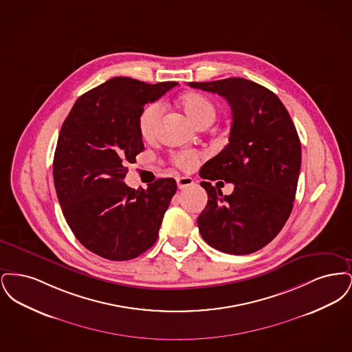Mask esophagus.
<instances>
[{
	"label": "esophagus",
	"mask_w": 352,
	"mask_h": 352,
	"mask_svg": "<svg viewBox=\"0 0 352 352\" xmlns=\"http://www.w3.org/2000/svg\"><path fill=\"white\" fill-rule=\"evenodd\" d=\"M194 184L192 178L191 177H178L177 178V184H178V188H186L188 186Z\"/></svg>",
	"instance_id": "1"
}]
</instances>
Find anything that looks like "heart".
Wrapping results in <instances>:
<instances>
[{"instance_id": "1", "label": "heart", "mask_w": 352, "mask_h": 352, "mask_svg": "<svg viewBox=\"0 0 352 352\" xmlns=\"http://www.w3.org/2000/svg\"><path fill=\"white\" fill-rule=\"evenodd\" d=\"M184 113L198 125L211 124L218 113L215 102L203 94L188 92L181 98ZM164 107L161 102L146 105L138 116V131L144 140H154L160 131ZM173 161L178 168L191 170L199 162V154L195 151H178L173 155Z\"/></svg>"}]
</instances>
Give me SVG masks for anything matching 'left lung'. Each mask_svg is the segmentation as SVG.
<instances>
[{
  "label": "left lung",
  "instance_id": "1",
  "mask_svg": "<svg viewBox=\"0 0 352 352\" xmlns=\"http://www.w3.org/2000/svg\"><path fill=\"white\" fill-rule=\"evenodd\" d=\"M192 88L218 94L230 102V144L203 165L201 186L208 201L198 218L203 240L230 254L261 250L283 230L296 198L301 142L284 104L268 88L243 78ZM235 184L222 197L211 180Z\"/></svg>",
  "mask_w": 352,
  "mask_h": 352
}]
</instances>
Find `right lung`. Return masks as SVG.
<instances>
[{
	"instance_id": "obj_1",
	"label": "right lung",
	"mask_w": 352,
	"mask_h": 352,
	"mask_svg": "<svg viewBox=\"0 0 352 352\" xmlns=\"http://www.w3.org/2000/svg\"><path fill=\"white\" fill-rule=\"evenodd\" d=\"M177 84L112 78L82 95L62 125L52 165L58 201L75 237L100 257L132 260L158 237L175 179L134 190L124 178L144 151L138 131L144 105Z\"/></svg>"
}]
</instances>
